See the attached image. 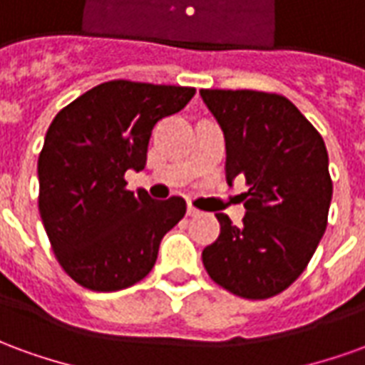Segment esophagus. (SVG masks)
Segmentation results:
<instances>
[{"instance_id": "34e87169", "label": "esophagus", "mask_w": 365, "mask_h": 365, "mask_svg": "<svg viewBox=\"0 0 365 365\" xmlns=\"http://www.w3.org/2000/svg\"><path fill=\"white\" fill-rule=\"evenodd\" d=\"M187 215H190V217H199V215H201V211H199L197 207L187 205Z\"/></svg>"}]
</instances>
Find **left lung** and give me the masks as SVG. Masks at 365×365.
<instances>
[{
    "label": "left lung",
    "instance_id": "1",
    "mask_svg": "<svg viewBox=\"0 0 365 365\" xmlns=\"http://www.w3.org/2000/svg\"><path fill=\"white\" fill-rule=\"evenodd\" d=\"M227 143V182L245 175L246 215L201 254L207 274L245 299H269L303 274L329 222L332 180L319 130L287 97L201 90Z\"/></svg>",
    "mask_w": 365,
    "mask_h": 365
}]
</instances>
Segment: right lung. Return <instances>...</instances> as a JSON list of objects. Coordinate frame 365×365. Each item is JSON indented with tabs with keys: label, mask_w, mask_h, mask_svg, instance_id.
Returning <instances> with one entry per match:
<instances>
[{
	"label": "right lung",
	"mask_w": 365,
	"mask_h": 365,
	"mask_svg": "<svg viewBox=\"0 0 365 365\" xmlns=\"http://www.w3.org/2000/svg\"><path fill=\"white\" fill-rule=\"evenodd\" d=\"M195 88L111 80L60 109L38 154V211L52 252L78 285L119 291L156 264L160 240L185 201L127 190L143 170L154 125L182 111Z\"/></svg>",
	"instance_id": "1"
}]
</instances>
